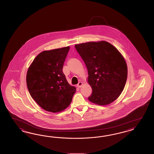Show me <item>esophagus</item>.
Masks as SVG:
<instances>
[{"mask_svg": "<svg viewBox=\"0 0 154 154\" xmlns=\"http://www.w3.org/2000/svg\"><path fill=\"white\" fill-rule=\"evenodd\" d=\"M82 82H79V84H77V87L79 88H81V86H82Z\"/></svg>", "mask_w": 154, "mask_h": 154, "instance_id": "obj_1", "label": "esophagus"}]
</instances>
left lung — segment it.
I'll use <instances>...</instances> for the list:
<instances>
[{"instance_id":"1","label":"left lung","mask_w":154,"mask_h":154,"mask_svg":"<svg viewBox=\"0 0 154 154\" xmlns=\"http://www.w3.org/2000/svg\"><path fill=\"white\" fill-rule=\"evenodd\" d=\"M75 48L88 68V82L93 90L89 100L100 106L115 101L123 91L128 75L121 53L104 41L77 44Z\"/></svg>"}]
</instances>
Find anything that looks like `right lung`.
I'll list each match as a JSON object with an SVG mask.
<instances>
[{
	"label": "right lung",
	"instance_id": "1",
	"mask_svg": "<svg viewBox=\"0 0 154 154\" xmlns=\"http://www.w3.org/2000/svg\"><path fill=\"white\" fill-rule=\"evenodd\" d=\"M69 46L39 54L28 68L26 84L33 99L48 112H61L70 105L76 91L63 72Z\"/></svg>",
	"mask_w": 154,
	"mask_h": 154
}]
</instances>
